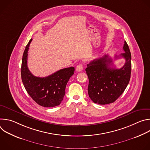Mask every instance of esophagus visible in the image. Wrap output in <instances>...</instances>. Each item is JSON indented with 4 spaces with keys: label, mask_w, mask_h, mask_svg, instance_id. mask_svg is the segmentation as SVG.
<instances>
[{
    "label": "esophagus",
    "mask_w": 150,
    "mask_h": 150,
    "mask_svg": "<svg viewBox=\"0 0 150 150\" xmlns=\"http://www.w3.org/2000/svg\"><path fill=\"white\" fill-rule=\"evenodd\" d=\"M76 70L78 72H81L83 70V65L82 64H79L78 65H77L76 68Z\"/></svg>",
    "instance_id": "esophagus-1"
}]
</instances>
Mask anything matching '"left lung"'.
<instances>
[{"mask_svg":"<svg viewBox=\"0 0 150 150\" xmlns=\"http://www.w3.org/2000/svg\"><path fill=\"white\" fill-rule=\"evenodd\" d=\"M124 53L120 57L125 63L120 69L111 68L113 60L108 55L94 59L85 69L88 77V93L91 100L98 104L115 102L124 92L129 83L131 74V54L126 41L123 47ZM115 56V58H120Z\"/></svg>","mask_w":150,"mask_h":150,"instance_id":"left-lung-1","label":"left lung"}]
</instances>
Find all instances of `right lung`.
Wrapping results in <instances>:
<instances>
[{"label": "right lung", "mask_w": 150, "mask_h": 150, "mask_svg": "<svg viewBox=\"0 0 150 150\" xmlns=\"http://www.w3.org/2000/svg\"><path fill=\"white\" fill-rule=\"evenodd\" d=\"M32 40L27 44L23 56L22 81L28 94L36 103L46 108H53L62 101L65 94L67 84L74 75L75 68H64L43 78L33 75L27 67L28 50Z\"/></svg>", "instance_id": "obj_1"}]
</instances>
